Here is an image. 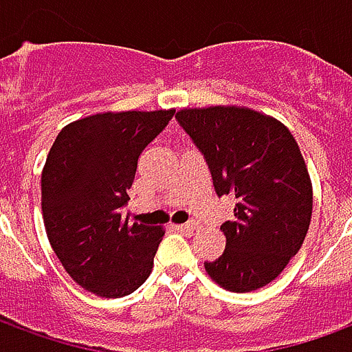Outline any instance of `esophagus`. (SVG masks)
Masks as SVG:
<instances>
[{
  "label": "esophagus",
  "mask_w": 352,
  "mask_h": 352,
  "mask_svg": "<svg viewBox=\"0 0 352 352\" xmlns=\"http://www.w3.org/2000/svg\"><path fill=\"white\" fill-rule=\"evenodd\" d=\"M196 228H198V222H186V224L177 226V230H181V232H188V234H192Z\"/></svg>",
  "instance_id": "esophagus-1"
}]
</instances>
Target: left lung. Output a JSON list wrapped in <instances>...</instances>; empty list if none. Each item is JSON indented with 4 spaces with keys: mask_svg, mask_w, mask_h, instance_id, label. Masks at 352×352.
<instances>
[{
    "mask_svg": "<svg viewBox=\"0 0 352 352\" xmlns=\"http://www.w3.org/2000/svg\"><path fill=\"white\" fill-rule=\"evenodd\" d=\"M175 118L206 158L214 192L236 198L221 226L226 249L206 262L232 292L265 287L300 251L313 213V186L300 146L277 118L249 107L181 109Z\"/></svg>",
    "mask_w": 352,
    "mask_h": 352,
    "instance_id": "1",
    "label": "left lung"
}]
</instances>
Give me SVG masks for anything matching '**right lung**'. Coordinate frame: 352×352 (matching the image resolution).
Here are the masks:
<instances>
[{
  "label": "right lung",
  "instance_id": "1",
  "mask_svg": "<svg viewBox=\"0 0 352 352\" xmlns=\"http://www.w3.org/2000/svg\"><path fill=\"white\" fill-rule=\"evenodd\" d=\"M173 113H98L67 124L50 146L41 175L45 230L65 272L88 292L122 298L153 272L164 230L130 222L122 207L139 156Z\"/></svg>",
  "mask_w": 352,
  "mask_h": 352
}]
</instances>
